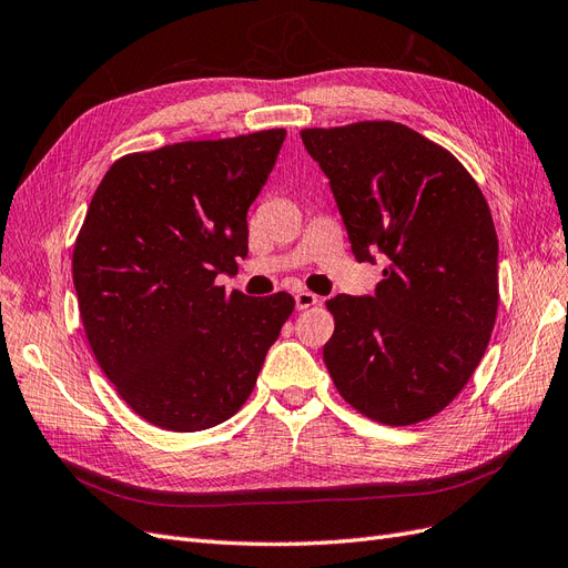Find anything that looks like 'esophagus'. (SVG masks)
<instances>
[{"label":"esophagus","mask_w":568,"mask_h":568,"mask_svg":"<svg viewBox=\"0 0 568 568\" xmlns=\"http://www.w3.org/2000/svg\"><path fill=\"white\" fill-rule=\"evenodd\" d=\"M295 302H297V308H300V311H304V308L316 306V304H318V297L314 295V292H308V290H300L297 295H295Z\"/></svg>","instance_id":"esophagus-1"}]
</instances>
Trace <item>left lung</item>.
I'll list each match as a JSON object with an SVG mask.
<instances>
[{"instance_id": "obj_1", "label": "left lung", "mask_w": 568, "mask_h": 568, "mask_svg": "<svg viewBox=\"0 0 568 568\" xmlns=\"http://www.w3.org/2000/svg\"><path fill=\"white\" fill-rule=\"evenodd\" d=\"M300 134L331 179L356 260H389L373 297L325 302L335 318L327 373L373 423H423L465 389L496 325L498 235L486 197L460 160L406 124Z\"/></svg>"}]
</instances>
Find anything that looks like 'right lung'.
Instances as JSON below:
<instances>
[{
    "instance_id": "right-lung-1",
    "label": "right lung",
    "mask_w": 568,
    "mask_h": 568,
    "mask_svg": "<svg viewBox=\"0 0 568 568\" xmlns=\"http://www.w3.org/2000/svg\"><path fill=\"white\" fill-rule=\"evenodd\" d=\"M285 130L122 155L72 247L87 342L145 423L200 432L245 406L295 300L216 285L247 257V210Z\"/></svg>"
}]
</instances>
